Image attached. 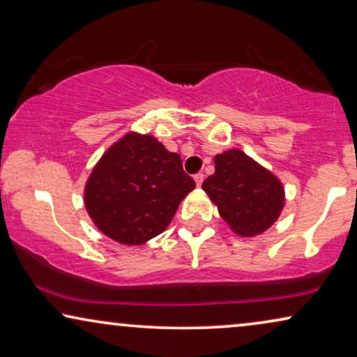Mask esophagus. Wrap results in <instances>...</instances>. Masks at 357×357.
I'll return each mask as SVG.
<instances>
[{
  "label": "esophagus",
  "mask_w": 357,
  "mask_h": 357,
  "mask_svg": "<svg viewBox=\"0 0 357 357\" xmlns=\"http://www.w3.org/2000/svg\"><path fill=\"white\" fill-rule=\"evenodd\" d=\"M203 180H204V175L202 172H198L197 175H195V182H197L198 187L203 183Z\"/></svg>",
  "instance_id": "esophagus-1"
}]
</instances>
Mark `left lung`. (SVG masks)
I'll use <instances>...</instances> for the list:
<instances>
[{
  "instance_id": "obj_1",
  "label": "left lung",
  "mask_w": 357,
  "mask_h": 357,
  "mask_svg": "<svg viewBox=\"0 0 357 357\" xmlns=\"http://www.w3.org/2000/svg\"><path fill=\"white\" fill-rule=\"evenodd\" d=\"M214 164L216 172L204 180L203 190L221 218L238 236L265 232L284 204L280 180L238 149L216 155Z\"/></svg>"
}]
</instances>
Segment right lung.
Segmentation results:
<instances>
[{
	"label": "right lung",
	"mask_w": 357,
	"mask_h": 357,
	"mask_svg": "<svg viewBox=\"0 0 357 357\" xmlns=\"http://www.w3.org/2000/svg\"><path fill=\"white\" fill-rule=\"evenodd\" d=\"M195 185L178 154L169 153L153 136L130 133L92 170L84 202L105 236L139 245L169 226Z\"/></svg>",
	"instance_id": "add662e5"
}]
</instances>
